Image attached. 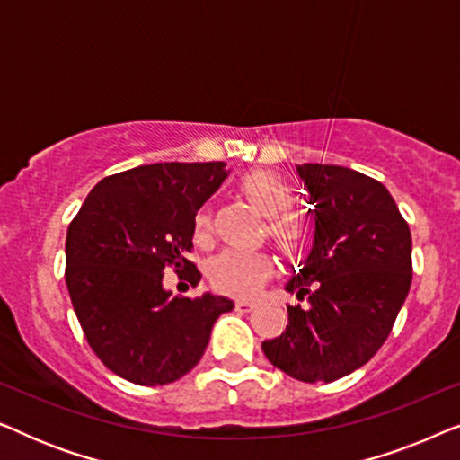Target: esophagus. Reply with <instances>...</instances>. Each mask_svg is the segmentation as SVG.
<instances>
[{"mask_svg": "<svg viewBox=\"0 0 460 460\" xmlns=\"http://www.w3.org/2000/svg\"><path fill=\"white\" fill-rule=\"evenodd\" d=\"M234 307L238 312H251L255 307V304H253V301H247V299H238Z\"/></svg>", "mask_w": 460, "mask_h": 460, "instance_id": "1", "label": "esophagus"}]
</instances>
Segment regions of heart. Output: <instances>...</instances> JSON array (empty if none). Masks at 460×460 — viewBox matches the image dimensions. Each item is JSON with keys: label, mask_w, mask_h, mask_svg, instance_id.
I'll return each mask as SVG.
<instances>
[{"label": "heart", "mask_w": 460, "mask_h": 460, "mask_svg": "<svg viewBox=\"0 0 460 460\" xmlns=\"http://www.w3.org/2000/svg\"><path fill=\"white\" fill-rule=\"evenodd\" d=\"M241 192L251 205L268 219V236L288 257L304 253L310 244L312 230L310 224L301 216L288 213L293 203L291 188L279 175L268 172H253L244 175L241 181ZM209 213L199 211L194 219V236L197 241H205L209 234ZM274 272V260L263 251H224L213 257L209 263V280L217 291L249 297L260 291Z\"/></svg>", "instance_id": "1"}]
</instances>
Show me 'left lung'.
I'll return each instance as SVG.
<instances>
[{
	"label": "left lung",
	"mask_w": 460,
	"mask_h": 460,
	"mask_svg": "<svg viewBox=\"0 0 460 460\" xmlns=\"http://www.w3.org/2000/svg\"><path fill=\"white\" fill-rule=\"evenodd\" d=\"M297 173L316 230L287 291L310 305H288L287 329L261 349L293 379L331 383L364 367L392 332L412 282V238L381 181L320 163Z\"/></svg>",
	"instance_id": "obj_1"
}]
</instances>
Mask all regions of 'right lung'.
<instances>
[{
	"mask_svg": "<svg viewBox=\"0 0 460 460\" xmlns=\"http://www.w3.org/2000/svg\"><path fill=\"white\" fill-rule=\"evenodd\" d=\"M226 163H155L100 180L66 232V288L87 343L112 373L167 385L197 367L219 314L205 293L172 297L165 268L190 279L194 217L226 180Z\"/></svg>",
	"mask_w": 460,
	"mask_h": 460,
	"instance_id": "obj_1",
	"label": "right lung"
}]
</instances>
